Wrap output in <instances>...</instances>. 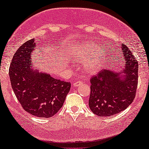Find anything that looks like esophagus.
<instances>
[{
  "instance_id": "1",
  "label": "esophagus",
  "mask_w": 149,
  "mask_h": 149,
  "mask_svg": "<svg viewBox=\"0 0 149 149\" xmlns=\"http://www.w3.org/2000/svg\"><path fill=\"white\" fill-rule=\"evenodd\" d=\"M82 83H83V82H82L81 81H77L76 82H75V83H74V84H73V86H75V87H77V86H79L80 84H81Z\"/></svg>"
}]
</instances>
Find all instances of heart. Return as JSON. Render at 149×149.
<instances>
[{"instance_id": "obj_1", "label": "heart", "mask_w": 149, "mask_h": 149, "mask_svg": "<svg viewBox=\"0 0 149 149\" xmlns=\"http://www.w3.org/2000/svg\"><path fill=\"white\" fill-rule=\"evenodd\" d=\"M97 49V47L83 46L77 49V51L74 54L73 56L77 60L85 61L89 57L91 54H93V52H96ZM101 63V60L100 57L97 56L90 60L86 61L85 67L89 74H95L100 69Z\"/></svg>"}]
</instances>
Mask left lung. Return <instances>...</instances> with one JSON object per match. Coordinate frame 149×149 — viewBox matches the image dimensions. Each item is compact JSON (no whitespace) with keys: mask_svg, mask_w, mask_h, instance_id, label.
I'll return each instance as SVG.
<instances>
[{"mask_svg":"<svg viewBox=\"0 0 149 149\" xmlns=\"http://www.w3.org/2000/svg\"><path fill=\"white\" fill-rule=\"evenodd\" d=\"M114 52L115 56L124 59L125 67L117 72L101 70L90 79L89 106L91 111L100 117L119 113L128 107L135 97L138 85L137 60L125 44L115 49ZM111 64L115 67L114 63Z\"/></svg>","mask_w":149,"mask_h":149,"instance_id":"8db88e82","label":"left lung"}]
</instances>
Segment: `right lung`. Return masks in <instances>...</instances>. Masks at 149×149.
Returning a JSON list of instances; mask_svg holds the SVG:
<instances>
[{"label":"right lung","instance_id":"obj_1","mask_svg":"<svg viewBox=\"0 0 149 149\" xmlns=\"http://www.w3.org/2000/svg\"><path fill=\"white\" fill-rule=\"evenodd\" d=\"M35 46L34 39H31L18 48L12 60L9 76L14 93L24 109L35 117L49 118L62 108L71 84L32 67V61L41 52Z\"/></svg>","mask_w":149,"mask_h":149}]
</instances>
